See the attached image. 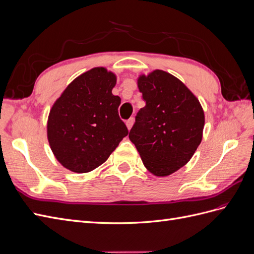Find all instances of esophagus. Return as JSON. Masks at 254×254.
I'll return each mask as SVG.
<instances>
[{"mask_svg":"<svg viewBox=\"0 0 254 254\" xmlns=\"http://www.w3.org/2000/svg\"><path fill=\"white\" fill-rule=\"evenodd\" d=\"M133 122H134L133 118H130L129 120L126 121V126H127V128H128L129 130L131 129V127H132V125H133Z\"/></svg>","mask_w":254,"mask_h":254,"instance_id":"esophagus-1","label":"esophagus"}]
</instances>
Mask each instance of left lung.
Segmentation results:
<instances>
[{
  "label": "left lung",
  "instance_id": "8db88e82",
  "mask_svg": "<svg viewBox=\"0 0 254 254\" xmlns=\"http://www.w3.org/2000/svg\"><path fill=\"white\" fill-rule=\"evenodd\" d=\"M137 87L146 105L135 115L129 139L151 174L168 176L186 165L201 143L202 107L178 78L164 71L142 75Z\"/></svg>",
  "mask_w": 254,
  "mask_h": 254
}]
</instances>
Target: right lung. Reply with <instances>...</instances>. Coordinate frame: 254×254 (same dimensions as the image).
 I'll return each instance as SVG.
<instances>
[{"instance_id": "right-lung-1", "label": "right lung", "mask_w": 254, "mask_h": 254, "mask_svg": "<svg viewBox=\"0 0 254 254\" xmlns=\"http://www.w3.org/2000/svg\"><path fill=\"white\" fill-rule=\"evenodd\" d=\"M117 77L94 67L74 79L52 107L48 139L67 170L88 173L102 165L128 134L120 119L121 98L112 94Z\"/></svg>"}]
</instances>
